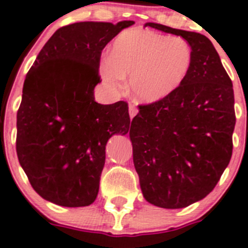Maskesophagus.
<instances>
[{
	"mask_svg": "<svg viewBox=\"0 0 248 248\" xmlns=\"http://www.w3.org/2000/svg\"><path fill=\"white\" fill-rule=\"evenodd\" d=\"M137 112H138L137 106H136L135 104H129V117H131V120L137 115Z\"/></svg>",
	"mask_w": 248,
	"mask_h": 248,
	"instance_id": "obj_1",
	"label": "esophagus"
}]
</instances>
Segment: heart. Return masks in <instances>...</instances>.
<instances>
[{"label": "heart", "instance_id": "obj_1", "mask_svg": "<svg viewBox=\"0 0 248 248\" xmlns=\"http://www.w3.org/2000/svg\"><path fill=\"white\" fill-rule=\"evenodd\" d=\"M192 66V48L182 38L152 31L128 30L115 40L100 73L111 87L131 76L129 87L138 100L154 103L166 98L184 83Z\"/></svg>", "mask_w": 248, "mask_h": 248}]
</instances>
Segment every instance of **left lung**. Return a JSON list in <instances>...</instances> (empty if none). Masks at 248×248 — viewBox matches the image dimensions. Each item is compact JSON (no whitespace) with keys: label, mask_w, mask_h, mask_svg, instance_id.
<instances>
[{"label":"left lung","mask_w":248,"mask_h":248,"mask_svg":"<svg viewBox=\"0 0 248 248\" xmlns=\"http://www.w3.org/2000/svg\"><path fill=\"white\" fill-rule=\"evenodd\" d=\"M145 27L184 38L192 66L166 98L140 105L129 129L133 163L145 200L179 209L203 200L220 180L232 155V83L207 36L156 23Z\"/></svg>","instance_id":"1"}]
</instances>
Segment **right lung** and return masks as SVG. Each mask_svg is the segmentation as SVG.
<instances>
[{"label":"right lung","mask_w":248,"mask_h":248,"mask_svg":"<svg viewBox=\"0 0 248 248\" xmlns=\"http://www.w3.org/2000/svg\"><path fill=\"white\" fill-rule=\"evenodd\" d=\"M135 24L80 22L55 31L27 73L16 149L30 185L46 201L85 207L95 201L105 145L129 129L128 104L94 98L104 47Z\"/></svg>","instance_id":"right-lung-1"}]
</instances>
